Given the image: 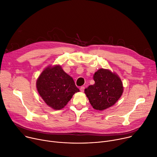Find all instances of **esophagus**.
Masks as SVG:
<instances>
[{
    "label": "esophagus",
    "mask_w": 157,
    "mask_h": 157,
    "mask_svg": "<svg viewBox=\"0 0 157 157\" xmlns=\"http://www.w3.org/2000/svg\"><path fill=\"white\" fill-rule=\"evenodd\" d=\"M84 89H85L84 86H81V87L80 88V91H81V92H84Z\"/></svg>",
    "instance_id": "esophagus-1"
}]
</instances>
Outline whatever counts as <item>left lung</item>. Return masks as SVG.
I'll return each mask as SVG.
<instances>
[{
	"label": "left lung",
	"mask_w": 157,
	"mask_h": 157,
	"mask_svg": "<svg viewBox=\"0 0 157 157\" xmlns=\"http://www.w3.org/2000/svg\"><path fill=\"white\" fill-rule=\"evenodd\" d=\"M93 79L95 83L84 90L93 108L102 111L115 105L123 91L118 75L102 68L94 73Z\"/></svg>",
	"instance_id": "1"
}]
</instances>
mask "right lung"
I'll return each mask as SVG.
<instances>
[{
    "mask_svg": "<svg viewBox=\"0 0 157 157\" xmlns=\"http://www.w3.org/2000/svg\"><path fill=\"white\" fill-rule=\"evenodd\" d=\"M36 86L44 102L54 109L64 108L73 94L79 91L73 79L59 65L46 68L39 76Z\"/></svg>",
    "mask_w": 157,
    "mask_h": 157,
    "instance_id": "obj_1",
    "label": "right lung"
}]
</instances>
